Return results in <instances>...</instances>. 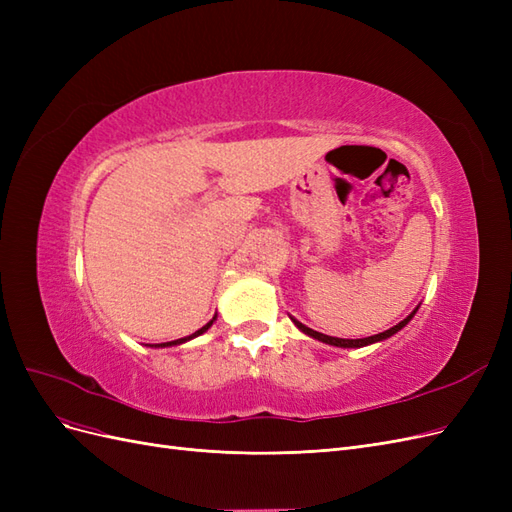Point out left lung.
Listing matches in <instances>:
<instances>
[{"label":"left lung","instance_id":"left-lung-1","mask_svg":"<svg viewBox=\"0 0 512 512\" xmlns=\"http://www.w3.org/2000/svg\"><path fill=\"white\" fill-rule=\"evenodd\" d=\"M418 307L421 305H416V309L412 314H408L404 320H401L399 324H395V327H391V329H386V331H382V333H378V335H371V337H361V339H342V337H331V335H324V333H318V331H314V329H309V327H305L303 322H299L297 318H292L290 316V320L297 324V329L301 331V333H305V335H309V337H314V339H318V342H322V344H329V346H337V348H363V346H369V344H378V342H384V339H389V337H393L397 331H401L406 327V324L414 318V314L418 312Z\"/></svg>","mask_w":512,"mask_h":512}]
</instances>
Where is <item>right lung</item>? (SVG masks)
Segmentation results:
<instances>
[{
  "label": "right lung",
  "mask_w": 512,
  "mask_h": 512,
  "mask_svg": "<svg viewBox=\"0 0 512 512\" xmlns=\"http://www.w3.org/2000/svg\"><path fill=\"white\" fill-rule=\"evenodd\" d=\"M215 322V316H213V320H209L203 329H198L196 333H192V335H188V337H181V339H175V342H164V344H156V348H170V346H179V344H185V342H190V339H194V337H198V335H203V333H207L209 329H211V324Z\"/></svg>",
  "instance_id": "1"
}]
</instances>
